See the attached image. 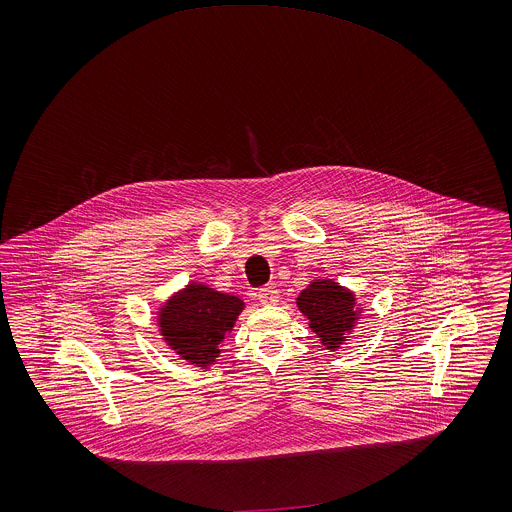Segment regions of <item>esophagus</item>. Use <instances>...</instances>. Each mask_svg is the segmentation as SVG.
Listing matches in <instances>:
<instances>
[{
    "instance_id": "1",
    "label": "esophagus",
    "mask_w": 512,
    "mask_h": 512,
    "mask_svg": "<svg viewBox=\"0 0 512 512\" xmlns=\"http://www.w3.org/2000/svg\"><path fill=\"white\" fill-rule=\"evenodd\" d=\"M256 297H258V301H260L262 305H274V303H278V299H280V292H278L276 288H272V286H264V288L258 290Z\"/></svg>"
}]
</instances>
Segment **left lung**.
<instances>
[{
	"label": "left lung",
	"mask_w": 512,
	"mask_h": 512,
	"mask_svg": "<svg viewBox=\"0 0 512 512\" xmlns=\"http://www.w3.org/2000/svg\"><path fill=\"white\" fill-rule=\"evenodd\" d=\"M295 303L307 317L311 331L329 351L349 341L363 313V309L357 307L355 293L333 280H313L297 295Z\"/></svg>",
	"instance_id": "1"
}]
</instances>
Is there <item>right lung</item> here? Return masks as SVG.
I'll return each instance as SVG.
<instances>
[{
	"mask_svg": "<svg viewBox=\"0 0 512 512\" xmlns=\"http://www.w3.org/2000/svg\"><path fill=\"white\" fill-rule=\"evenodd\" d=\"M244 301L191 282L173 293L157 311V325L167 347L189 365L209 368L220 355L224 335L232 331Z\"/></svg>",
	"mask_w": 512,
	"mask_h": 512,
	"instance_id": "right-lung-1",
	"label": "right lung"
}]
</instances>
